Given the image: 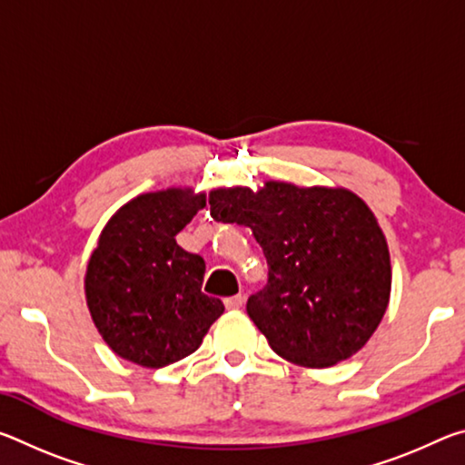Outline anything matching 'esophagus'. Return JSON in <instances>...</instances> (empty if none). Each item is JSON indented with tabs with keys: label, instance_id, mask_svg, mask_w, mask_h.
<instances>
[{
	"label": "esophagus",
	"instance_id": "esophagus-1",
	"mask_svg": "<svg viewBox=\"0 0 465 465\" xmlns=\"http://www.w3.org/2000/svg\"><path fill=\"white\" fill-rule=\"evenodd\" d=\"M223 303H225L227 310H240L242 305H243V295L240 293V295L227 297V299H223Z\"/></svg>",
	"mask_w": 465,
	"mask_h": 465
}]
</instances>
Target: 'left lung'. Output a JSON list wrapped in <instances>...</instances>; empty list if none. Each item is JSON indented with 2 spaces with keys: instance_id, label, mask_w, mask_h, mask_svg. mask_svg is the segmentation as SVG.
Segmentation results:
<instances>
[{
  "instance_id": "1",
  "label": "left lung",
  "mask_w": 465,
  "mask_h": 465,
  "mask_svg": "<svg viewBox=\"0 0 465 465\" xmlns=\"http://www.w3.org/2000/svg\"><path fill=\"white\" fill-rule=\"evenodd\" d=\"M215 222L250 227L269 281L246 303L272 351L303 367L349 359L388 308L390 252L367 204L344 188L266 183L211 191Z\"/></svg>"
}]
</instances>
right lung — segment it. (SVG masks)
I'll return each instance as SVG.
<instances>
[{
    "instance_id": "1",
    "label": "right lung",
    "mask_w": 465,
    "mask_h": 465,
    "mask_svg": "<svg viewBox=\"0 0 465 465\" xmlns=\"http://www.w3.org/2000/svg\"><path fill=\"white\" fill-rule=\"evenodd\" d=\"M204 207L191 191L147 193L106 223L85 272L98 332L116 355L160 369L199 349L223 303L201 291L204 261L176 235Z\"/></svg>"
}]
</instances>
